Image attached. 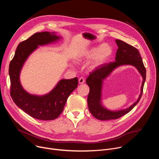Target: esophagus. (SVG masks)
<instances>
[{"label":"esophagus","instance_id":"1","mask_svg":"<svg viewBox=\"0 0 159 159\" xmlns=\"http://www.w3.org/2000/svg\"><path fill=\"white\" fill-rule=\"evenodd\" d=\"M84 82H85V79H84V77H80V78L79 79V83L80 84H84Z\"/></svg>","mask_w":159,"mask_h":159}]
</instances>
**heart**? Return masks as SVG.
Segmentation results:
<instances>
[{"label": "heart", "mask_w": 159, "mask_h": 159, "mask_svg": "<svg viewBox=\"0 0 159 159\" xmlns=\"http://www.w3.org/2000/svg\"><path fill=\"white\" fill-rule=\"evenodd\" d=\"M112 53V48L107 43H104L101 46L93 47L82 51L76 58L79 62L91 60L89 64L90 70H95L106 63Z\"/></svg>", "instance_id": "b5f03b06"}]
</instances>
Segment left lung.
<instances>
[{
	"label": "left lung",
	"instance_id": "obj_1",
	"mask_svg": "<svg viewBox=\"0 0 159 159\" xmlns=\"http://www.w3.org/2000/svg\"><path fill=\"white\" fill-rule=\"evenodd\" d=\"M116 43L118 48L116 54L115 61L104 63L90 73L86 80V83L90 89L87 98L89 109L93 116L99 120L118 119L129 112L139 103L141 99L146 79V69L139 50L121 40L116 39ZM122 65L134 66L140 72L143 78L141 93L138 101L129 108L119 111H111L106 109L102 104L103 80L117 67Z\"/></svg>",
	"mask_w": 159,
	"mask_h": 159
}]
</instances>
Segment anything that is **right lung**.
I'll return each mask as SVG.
<instances>
[{"instance_id": "obj_1", "label": "right lung", "mask_w": 159, "mask_h": 159, "mask_svg": "<svg viewBox=\"0 0 159 159\" xmlns=\"http://www.w3.org/2000/svg\"><path fill=\"white\" fill-rule=\"evenodd\" d=\"M61 37L55 33H36L28 39L20 42L9 64L11 96L14 103L31 117L40 120H53L62 112L68 98L77 87L78 79H61L51 91L45 95L28 93L20 82L21 69L29 56L38 46L56 42Z\"/></svg>"}]
</instances>
